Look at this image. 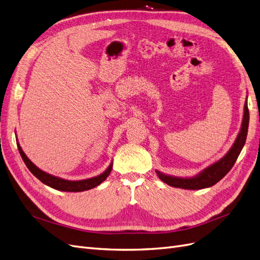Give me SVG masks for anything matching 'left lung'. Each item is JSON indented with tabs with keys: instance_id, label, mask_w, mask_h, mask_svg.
<instances>
[{
	"instance_id": "obj_1",
	"label": "left lung",
	"mask_w": 260,
	"mask_h": 260,
	"mask_svg": "<svg viewBox=\"0 0 260 260\" xmlns=\"http://www.w3.org/2000/svg\"><path fill=\"white\" fill-rule=\"evenodd\" d=\"M248 121H249V112L247 107V102L244 105V117L241 131L239 136L235 140L233 146L228 154L222 157L221 159L217 162L212 164L211 166L206 168L199 176L194 178H176L162 175L160 172L157 171L159 179L167 183L170 186L185 188V190H200V188H205L212 186L216 184L218 181L221 180L228 172L231 170L233 165L237 161L238 157L242 151V148L245 144L246 137H247V130H248Z\"/></svg>"
}]
</instances>
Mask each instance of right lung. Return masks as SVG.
<instances>
[{
	"mask_svg": "<svg viewBox=\"0 0 260 260\" xmlns=\"http://www.w3.org/2000/svg\"><path fill=\"white\" fill-rule=\"evenodd\" d=\"M18 146V151L21 155V158L23 160V162L26 164V166L28 167V169L31 171V174L34 176H36L39 180L41 181L42 183L49 185L55 190H59V191H65V192H81V191H86L90 190V188H93L98 186L99 184H101L103 181L109 176L112 171V166L113 165L111 164L103 174H101L98 177H94L91 179H85V180H80V181H68V180H64L60 179L57 177H54L52 175L46 174V172L42 171L41 169H39L35 164H32L28 157L23 153V151L21 149L20 145L17 144Z\"/></svg>",
	"mask_w": 260,
	"mask_h": 260,
	"instance_id": "obj_1",
	"label": "right lung"
}]
</instances>
